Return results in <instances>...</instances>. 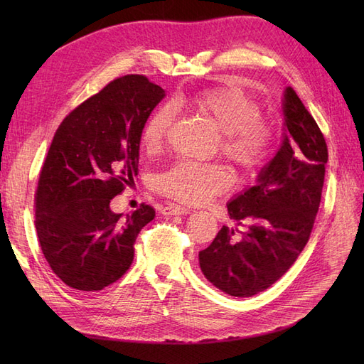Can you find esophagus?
I'll return each mask as SVG.
<instances>
[{
	"mask_svg": "<svg viewBox=\"0 0 364 364\" xmlns=\"http://www.w3.org/2000/svg\"><path fill=\"white\" fill-rule=\"evenodd\" d=\"M191 209L179 206V205H167L162 208V214L164 215H181V214H190Z\"/></svg>",
	"mask_w": 364,
	"mask_h": 364,
	"instance_id": "obj_1",
	"label": "esophagus"
}]
</instances>
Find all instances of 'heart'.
<instances>
[{
    "instance_id": "1",
    "label": "heart",
    "mask_w": 364,
    "mask_h": 364,
    "mask_svg": "<svg viewBox=\"0 0 364 364\" xmlns=\"http://www.w3.org/2000/svg\"><path fill=\"white\" fill-rule=\"evenodd\" d=\"M196 112L222 132L220 150L237 168L257 173L273 156L278 142V127L261 118V107L238 86L220 85L208 87L188 98ZM174 121V111L162 106L153 112L142 127V146L158 151ZM230 185L229 174L217 164L194 161L176 162L156 178V188L171 199L199 205L222 194Z\"/></svg>"
}]
</instances>
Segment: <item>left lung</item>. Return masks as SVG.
<instances>
[{
    "instance_id": "8db88e82",
    "label": "left lung",
    "mask_w": 364,
    "mask_h": 364,
    "mask_svg": "<svg viewBox=\"0 0 364 364\" xmlns=\"http://www.w3.org/2000/svg\"><path fill=\"white\" fill-rule=\"evenodd\" d=\"M285 135L258 182L228 205L230 218L247 228L235 241L223 226L199 252L206 279L222 291L250 297L287 272L310 240L321 205L328 147L322 130L293 87L284 94Z\"/></svg>"
}]
</instances>
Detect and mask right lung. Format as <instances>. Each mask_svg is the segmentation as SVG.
<instances>
[{"label":"right lung","instance_id":"obj_1","mask_svg":"<svg viewBox=\"0 0 364 364\" xmlns=\"http://www.w3.org/2000/svg\"><path fill=\"white\" fill-rule=\"evenodd\" d=\"M164 95L146 75L118 77L54 134L35 194V225L51 270L75 290L98 291L123 277L139 230L155 218L146 203L126 217L109 205L138 174L142 127Z\"/></svg>","mask_w":364,"mask_h":364}]
</instances>
